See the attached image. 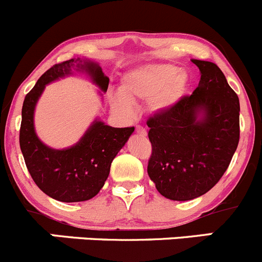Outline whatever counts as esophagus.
<instances>
[{"instance_id": "34e87169", "label": "esophagus", "mask_w": 262, "mask_h": 262, "mask_svg": "<svg viewBox=\"0 0 262 262\" xmlns=\"http://www.w3.org/2000/svg\"><path fill=\"white\" fill-rule=\"evenodd\" d=\"M136 132L140 136H146V130L142 126H136Z\"/></svg>"}]
</instances>
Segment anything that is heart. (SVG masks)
Returning <instances> with one entry per match:
<instances>
[{"label": "heart", "instance_id": "obj_1", "mask_svg": "<svg viewBox=\"0 0 262 262\" xmlns=\"http://www.w3.org/2000/svg\"><path fill=\"white\" fill-rule=\"evenodd\" d=\"M188 77L173 64H149L128 72L121 84V95L111 99L113 111L131 117L132 104L149 102L155 112H164L181 99L187 88Z\"/></svg>", "mask_w": 262, "mask_h": 262}]
</instances>
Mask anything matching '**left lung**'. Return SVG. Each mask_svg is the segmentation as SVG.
<instances>
[{"instance_id":"left-lung-1","label":"left lung","mask_w":262,"mask_h":262,"mask_svg":"<svg viewBox=\"0 0 262 262\" xmlns=\"http://www.w3.org/2000/svg\"><path fill=\"white\" fill-rule=\"evenodd\" d=\"M192 62L201 72L199 86L146 121L151 142L147 174L160 195L176 201L192 200L211 190L239 141L238 95L215 63Z\"/></svg>"}]
</instances>
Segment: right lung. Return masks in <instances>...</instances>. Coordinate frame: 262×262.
<instances>
[{
	"mask_svg": "<svg viewBox=\"0 0 262 262\" xmlns=\"http://www.w3.org/2000/svg\"><path fill=\"white\" fill-rule=\"evenodd\" d=\"M85 70L93 81L107 92L110 79L97 63L71 58L56 63L39 77L24 99L20 126V149L35 185L46 195L62 203H79L94 198L104 186L111 164L135 127L116 128L95 121L75 146L54 150L37 137L33 123L38 98L48 82L69 75L71 69Z\"/></svg>",
	"mask_w": 262,
	"mask_h": 262,
	"instance_id": "add662e5",
	"label": "right lung"
}]
</instances>
